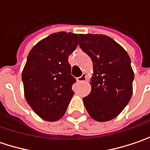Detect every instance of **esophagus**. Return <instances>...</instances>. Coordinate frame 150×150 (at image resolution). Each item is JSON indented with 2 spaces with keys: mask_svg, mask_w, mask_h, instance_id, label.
Listing matches in <instances>:
<instances>
[{
  "mask_svg": "<svg viewBox=\"0 0 150 150\" xmlns=\"http://www.w3.org/2000/svg\"><path fill=\"white\" fill-rule=\"evenodd\" d=\"M77 80H78V82H79V83H83V82H85V81L87 80V76H86V74H83L81 77H79V78H77Z\"/></svg>",
  "mask_w": 150,
  "mask_h": 150,
  "instance_id": "esophagus-1",
  "label": "esophagus"
}]
</instances>
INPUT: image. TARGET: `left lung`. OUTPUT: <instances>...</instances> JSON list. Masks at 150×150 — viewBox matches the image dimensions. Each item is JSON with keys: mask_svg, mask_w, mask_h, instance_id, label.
<instances>
[{"mask_svg": "<svg viewBox=\"0 0 150 150\" xmlns=\"http://www.w3.org/2000/svg\"><path fill=\"white\" fill-rule=\"evenodd\" d=\"M78 44L93 62L92 89L83 98L90 117L98 122L116 118L133 94L134 73L127 52L102 34H79Z\"/></svg>", "mask_w": 150, "mask_h": 150, "instance_id": "8db88e82", "label": "left lung"}]
</instances>
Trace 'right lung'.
Listing matches in <instances>:
<instances>
[{"label": "right lung", "instance_id": "obj_1", "mask_svg": "<svg viewBox=\"0 0 150 150\" xmlns=\"http://www.w3.org/2000/svg\"><path fill=\"white\" fill-rule=\"evenodd\" d=\"M78 34L59 32L41 40L30 51L21 73L27 103L41 118L59 120L73 96L68 57L78 46Z\"/></svg>", "mask_w": 150, "mask_h": 150}]
</instances>
